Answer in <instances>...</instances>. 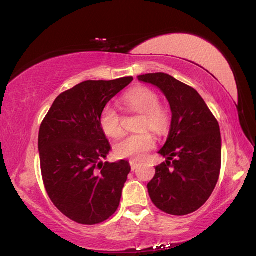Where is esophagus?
Listing matches in <instances>:
<instances>
[{
    "mask_svg": "<svg viewBox=\"0 0 256 256\" xmlns=\"http://www.w3.org/2000/svg\"><path fill=\"white\" fill-rule=\"evenodd\" d=\"M130 166H132V170H136L139 166V162H136V161H130Z\"/></svg>",
    "mask_w": 256,
    "mask_h": 256,
    "instance_id": "obj_1",
    "label": "esophagus"
}]
</instances>
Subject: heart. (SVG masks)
Returning a JSON list of instances; mask_svg holds the SVG:
<instances>
[{"mask_svg":"<svg viewBox=\"0 0 256 256\" xmlns=\"http://www.w3.org/2000/svg\"><path fill=\"white\" fill-rule=\"evenodd\" d=\"M124 102L129 109L144 114L139 129L150 128L158 134L164 132L169 126L168 109L159 104L157 92L146 87L134 88L124 97ZM100 128L108 137L117 138L124 132L122 117L117 109L107 105L102 108L99 117ZM156 146L154 136L150 132L128 134L114 144V154L118 158L142 159Z\"/></svg>","mask_w":256,"mask_h":256,"instance_id":"1","label":"heart"}]
</instances>
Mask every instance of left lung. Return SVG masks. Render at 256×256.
<instances>
[{
  "label": "left lung",
  "mask_w": 256,
  "mask_h": 256,
  "mask_svg": "<svg viewBox=\"0 0 256 256\" xmlns=\"http://www.w3.org/2000/svg\"><path fill=\"white\" fill-rule=\"evenodd\" d=\"M157 86L170 104L168 139L159 150L166 158L147 184L150 199L171 216H186L208 201L221 170V134L216 118L194 88L164 72L138 76Z\"/></svg>",
  "instance_id": "1"
}]
</instances>
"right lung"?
<instances>
[{
	"label": "right lung",
	"mask_w": 256,
	"mask_h": 256,
	"mask_svg": "<svg viewBox=\"0 0 256 256\" xmlns=\"http://www.w3.org/2000/svg\"><path fill=\"white\" fill-rule=\"evenodd\" d=\"M86 80L62 92L42 122V178L54 206L70 220L94 226L119 206L129 162H102L112 147L100 128L102 108L132 82Z\"/></svg>",
	"instance_id": "obj_1"
}]
</instances>
